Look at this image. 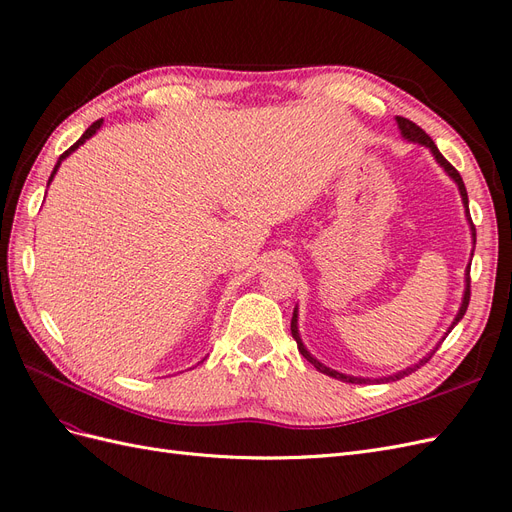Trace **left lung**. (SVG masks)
Wrapping results in <instances>:
<instances>
[{
    "mask_svg": "<svg viewBox=\"0 0 512 512\" xmlns=\"http://www.w3.org/2000/svg\"><path fill=\"white\" fill-rule=\"evenodd\" d=\"M395 121H397V128H399V132H401V136L406 138V141H410V143H418V145H423V147H427L431 153H433V158H436V162L444 168V173L451 177L455 183H457V188H459V194H461V203H463V207H466V218H468V224H470V232H472V245H476V228H474V224H472V218H470V209H468V192H466V185H463V179H461V175L457 173V170L453 168V164H448L446 162V158L442 156V153L438 151V147L433 145V141L429 138V134H425L421 128L416 126V123H412L410 119H404V117H395ZM472 256H474V250H472ZM472 262V260H470ZM468 303H470V265H468V269H466V288H463V299H461V305H459V312H457V316H455V320L451 322V327H448V331H446V335L451 333V329H455V324L463 318V314H466V309H468ZM290 331H292V337H294V342H297V346H299V352L305 356V359L312 363L320 374H327V376H331V378H337V380H344V382H352V384H363V382H395V380H401L404 376H408V374H412V371H416L418 367L421 365H425L429 359H431V354L438 350V346L444 342V337L440 339V344L433 348L427 356H423L421 361L418 363H414V365H410V367H406V369H401V371H397V374H391V376H382V378H361V376H348V374H342V371H337V369H331V367H327L324 363H320L316 356L309 352L307 348H305V344H303V339H301V335H299V307L294 305V312H292V320H290Z\"/></svg>",
    "mask_w": 512,
    "mask_h": 512,
    "instance_id": "8db88e82",
    "label": "left lung"
}]
</instances>
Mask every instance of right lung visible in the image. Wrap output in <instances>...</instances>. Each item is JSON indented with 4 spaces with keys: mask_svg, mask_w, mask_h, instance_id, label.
Returning <instances> with one entry per match:
<instances>
[{
    "mask_svg": "<svg viewBox=\"0 0 512 512\" xmlns=\"http://www.w3.org/2000/svg\"><path fill=\"white\" fill-rule=\"evenodd\" d=\"M102 121H104V119H98L96 123H91V126H89L87 130H85V134H83V136L79 138V141H76V143H74V145H72V147H70V149H68L66 153H61V156H59V160H57V164H55V168H53V173H51V177H49V183H46V185H51V181H53V177L57 175V170H59L61 162H64V160H66V158L70 156V153H72V151H76V149H79V147H81V145H83L85 141H89V138H91V136H94V134H96V132H98V130L102 128Z\"/></svg>",
    "mask_w": 512,
    "mask_h": 512,
    "instance_id": "obj_1",
    "label": "right lung"
}]
</instances>
